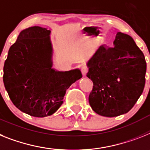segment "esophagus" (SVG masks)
I'll return each instance as SVG.
<instances>
[{
    "label": "esophagus",
    "mask_w": 150,
    "mask_h": 150,
    "mask_svg": "<svg viewBox=\"0 0 150 150\" xmlns=\"http://www.w3.org/2000/svg\"><path fill=\"white\" fill-rule=\"evenodd\" d=\"M81 73H82V75H84V76H85L87 73H88V66H86V65H83V66L81 67Z\"/></svg>",
    "instance_id": "esophagus-1"
}]
</instances>
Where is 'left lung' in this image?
Here are the masks:
<instances>
[{
	"mask_svg": "<svg viewBox=\"0 0 150 150\" xmlns=\"http://www.w3.org/2000/svg\"><path fill=\"white\" fill-rule=\"evenodd\" d=\"M114 48L101 46L88 62L93 81L88 97L95 113L116 117L127 113L143 93L146 62L131 36L118 32Z\"/></svg>",
	"mask_w": 150,
	"mask_h": 150,
	"instance_id": "1",
	"label": "left lung"
}]
</instances>
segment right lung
Instances as JSON below:
<instances>
[{"mask_svg": "<svg viewBox=\"0 0 150 150\" xmlns=\"http://www.w3.org/2000/svg\"><path fill=\"white\" fill-rule=\"evenodd\" d=\"M50 30L32 26L21 31L11 46L4 66L3 81L15 106L33 117L52 115L63 103L65 91L82 77L79 69H52Z\"/></svg>", "mask_w": 150, "mask_h": 150, "instance_id": "obj_1", "label": "right lung"}]
</instances>
